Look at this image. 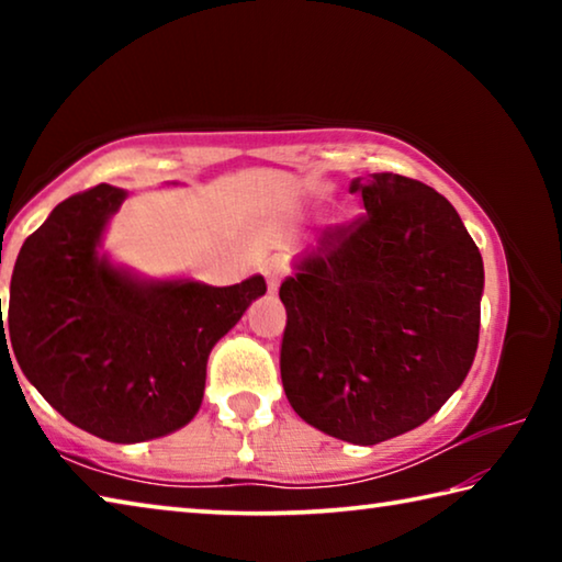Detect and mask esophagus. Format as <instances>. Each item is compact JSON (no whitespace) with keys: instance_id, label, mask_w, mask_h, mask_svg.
Instances as JSON below:
<instances>
[{"instance_id":"34e87169","label":"esophagus","mask_w":562,"mask_h":562,"mask_svg":"<svg viewBox=\"0 0 562 562\" xmlns=\"http://www.w3.org/2000/svg\"><path fill=\"white\" fill-rule=\"evenodd\" d=\"M262 274H265V282H268V290H270V292H278L280 282H282V278H284V268H282V262H278V260H270L268 265H265Z\"/></svg>"}]
</instances>
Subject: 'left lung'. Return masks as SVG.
Instances as JSON below:
<instances>
[{
    "instance_id": "obj_1",
    "label": "left lung",
    "mask_w": 562,
    "mask_h": 562,
    "mask_svg": "<svg viewBox=\"0 0 562 562\" xmlns=\"http://www.w3.org/2000/svg\"><path fill=\"white\" fill-rule=\"evenodd\" d=\"M364 211L325 227L280 288V374L304 422L374 446L422 426L469 374L483 260L459 213L422 180L372 173Z\"/></svg>"
}]
</instances>
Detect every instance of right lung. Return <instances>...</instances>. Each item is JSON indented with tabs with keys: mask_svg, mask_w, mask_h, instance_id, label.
Instances as JSON below:
<instances>
[{
	"mask_svg": "<svg viewBox=\"0 0 562 562\" xmlns=\"http://www.w3.org/2000/svg\"><path fill=\"white\" fill-rule=\"evenodd\" d=\"M123 198L121 188L93 186L26 237L9 288L7 337L24 376L66 422L136 443L198 414L207 355L268 288L260 274L207 288L144 284L113 270L97 245Z\"/></svg>",
	"mask_w": 562,
	"mask_h": 562,
	"instance_id": "1",
	"label": "right lung"
}]
</instances>
